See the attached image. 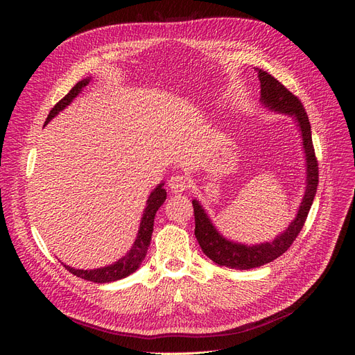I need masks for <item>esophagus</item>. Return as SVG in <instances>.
<instances>
[{
  "label": "esophagus",
  "instance_id": "34e87169",
  "mask_svg": "<svg viewBox=\"0 0 355 355\" xmlns=\"http://www.w3.org/2000/svg\"><path fill=\"white\" fill-rule=\"evenodd\" d=\"M188 179L182 175H176V176H171L168 180V188L170 191L173 192V194H182L187 188H188Z\"/></svg>",
  "mask_w": 355,
  "mask_h": 355
}]
</instances>
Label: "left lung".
Returning <instances> with one entry per match:
<instances>
[{"mask_svg":"<svg viewBox=\"0 0 355 355\" xmlns=\"http://www.w3.org/2000/svg\"><path fill=\"white\" fill-rule=\"evenodd\" d=\"M256 71L261 81L262 105L271 111L293 116L295 123L299 127L306 159V187L296 218L288 225V228L280 235H277V237L270 243H261L253 245L234 243L225 239L223 235L214 228V225L211 223L210 218L207 216V213L202 209L201 204L197 200H192L196 216V237L201 250L207 257H210L214 263L232 268V270H250V268H257L265 263H270L274 259H277L278 256H282L288 247L292 245V243L297 237V234L302 230L308 216V211L311 206H313L318 187V163L314 153L313 137H311V124L304 105L300 103L296 96L292 92H288L280 81L275 80L271 73L257 68Z\"/></svg>","mask_w":355,"mask_h":355,"instance_id":"obj_1","label":"left lung"}]
</instances>
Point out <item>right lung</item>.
I'll return each instance as SVG.
<instances>
[{"mask_svg": "<svg viewBox=\"0 0 355 355\" xmlns=\"http://www.w3.org/2000/svg\"><path fill=\"white\" fill-rule=\"evenodd\" d=\"M89 83H90V77L84 78L75 84L65 98L59 101L55 105V108L50 111L47 120H46V124L51 120V118H55L60 111L65 110L67 106L81 93L83 87H85ZM163 187H164V184H158V187L151 192V196L148 197L146 207L144 210V216L141 219V227H139V231H137V237L132 245V249L128 250L121 257V259H118L112 265L98 268V270H75V268H71L68 265H63V263L62 265L65 266L71 274L77 275L80 278H84V280H87V282H93V283L116 282V280H121V278H125L127 275L133 274L137 268L141 266L142 261L145 259L149 243H151V235L154 231L155 213L161 207V204L166 201L167 192Z\"/></svg>", "mask_w": 355, "mask_h": 355, "instance_id": "add662e5", "label": "right lung"}]
</instances>
